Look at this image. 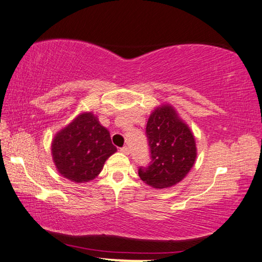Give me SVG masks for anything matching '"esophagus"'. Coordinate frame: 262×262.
<instances>
[{
	"label": "esophagus",
	"instance_id": "obj_1",
	"mask_svg": "<svg viewBox=\"0 0 262 262\" xmlns=\"http://www.w3.org/2000/svg\"><path fill=\"white\" fill-rule=\"evenodd\" d=\"M121 152L122 154H124V155H129L130 152H131V150H130V148L129 147H122L121 148Z\"/></svg>",
	"mask_w": 262,
	"mask_h": 262
}]
</instances>
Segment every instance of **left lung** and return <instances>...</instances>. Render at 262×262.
I'll list each match as a JSON object with an SVG mask.
<instances>
[{"label": "left lung", "instance_id": "8db88e82", "mask_svg": "<svg viewBox=\"0 0 262 262\" xmlns=\"http://www.w3.org/2000/svg\"><path fill=\"white\" fill-rule=\"evenodd\" d=\"M146 133L149 166L139 168V177L157 189L178 184L194 166L196 142L188 125L171 105H161L150 114Z\"/></svg>", "mask_w": 262, "mask_h": 262}]
</instances>
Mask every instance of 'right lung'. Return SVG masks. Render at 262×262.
Returning <instances> with one entry per match:
<instances>
[{"instance_id": "1", "label": "right lung", "mask_w": 262, "mask_h": 262, "mask_svg": "<svg viewBox=\"0 0 262 262\" xmlns=\"http://www.w3.org/2000/svg\"><path fill=\"white\" fill-rule=\"evenodd\" d=\"M116 152L110 132L92 112L79 114L55 136L52 159L58 172L74 183L94 179Z\"/></svg>"}]
</instances>
